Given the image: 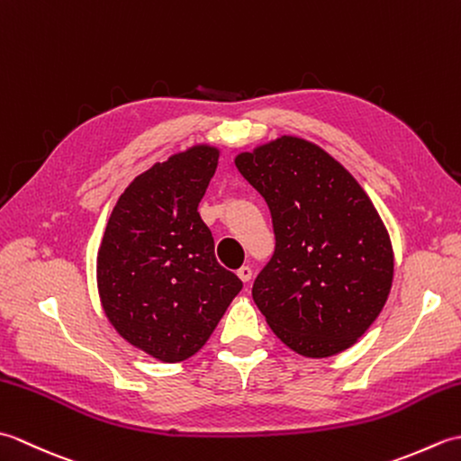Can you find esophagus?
<instances>
[{
    "label": "esophagus",
    "mask_w": 461,
    "mask_h": 461,
    "mask_svg": "<svg viewBox=\"0 0 461 461\" xmlns=\"http://www.w3.org/2000/svg\"><path fill=\"white\" fill-rule=\"evenodd\" d=\"M251 276H253V271H251V267H248V266H243L241 269H238V277H240L243 283H249V281H251Z\"/></svg>",
    "instance_id": "esophagus-1"
}]
</instances>
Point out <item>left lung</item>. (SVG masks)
Masks as SVG:
<instances>
[{"mask_svg":"<svg viewBox=\"0 0 461 461\" xmlns=\"http://www.w3.org/2000/svg\"><path fill=\"white\" fill-rule=\"evenodd\" d=\"M266 198L276 251L251 295L281 342L327 358L365 335L394 277L386 225L352 174L321 146L279 136L236 156Z\"/></svg>","mask_w":461,"mask_h":461,"instance_id":"8db88e82","label":"left lung"}]
</instances>
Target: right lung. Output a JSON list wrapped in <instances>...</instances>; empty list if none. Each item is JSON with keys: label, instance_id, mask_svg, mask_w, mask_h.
Returning <instances> with one entry per match:
<instances>
[{"label": "right lung", "instance_id": "right-lung-1", "mask_svg": "<svg viewBox=\"0 0 461 461\" xmlns=\"http://www.w3.org/2000/svg\"><path fill=\"white\" fill-rule=\"evenodd\" d=\"M220 150L195 144L129 184L106 223L96 285L106 319L156 360L195 355L243 283L213 256L198 203Z\"/></svg>", "mask_w": 461, "mask_h": 461}]
</instances>
